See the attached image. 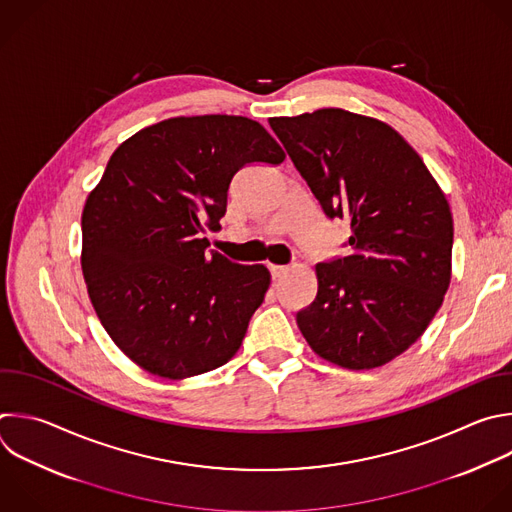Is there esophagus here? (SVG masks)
<instances>
[{
    "label": "esophagus",
    "instance_id": "obj_1",
    "mask_svg": "<svg viewBox=\"0 0 512 512\" xmlns=\"http://www.w3.org/2000/svg\"><path fill=\"white\" fill-rule=\"evenodd\" d=\"M269 271H271L273 279H281L289 273V267L287 265H269Z\"/></svg>",
    "mask_w": 512,
    "mask_h": 512
}]
</instances>
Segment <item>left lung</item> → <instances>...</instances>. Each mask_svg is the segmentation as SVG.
Here are the masks:
<instances>
[{
    "mask_svg": "<svg viewBox=\"0 0 512 512\" xmlns=\"http://www.w3.org/2000/svg\"><path fill=\"white\" fill-rule=\"evenodd\" d=\"M327 217L350 221V253L315 265L297 313L309 348L348 370L404 354L452 277V213L420 154L390 124L342 108L269 118Z\"/></svg>",
    "mask_w": 512,
    "mask_h": 512,
    "instance_id": "8db88e82",
    "label": "left lung"
}]
</instances>
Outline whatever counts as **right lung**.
<instances>
[{
    "label": "right lung",
    "mask_w": 512,
    "mask_h": 512,
    "mask_svg": "<svg viewBox=\"0 0 512 512\" xmlns=\"http://www.w3.org/2000/svg\"><path fill=\"white\" fill-rule=\"evenodd\" d=\"M285 160L255 120L177 116L126 138L82 211V273L94 311L136 366L185 380L227 364L271 283L265 265L207 253L237 170Z\"/></svg>",
    "instance_id": "right-lung-1"
}]
</instances>
